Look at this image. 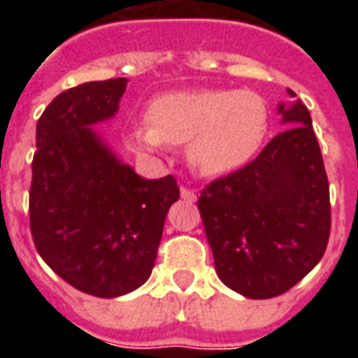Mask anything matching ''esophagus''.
<instances>
[{"label":"esophagus","instance_id":"esophagus-1","mask_svg":"<svg viewBox=\"0 0 358 358\" xmlns=\"http://www.w3.org/2000/svg\"><path fill=\"white\" fill-rule=\"evenodd\" d=\"M180 195H182V199L187 203H194L197 199V195H195L194 189H187V187H180Z\"/></svg>","mask_w":358,"mask_h":358}]
</instances>
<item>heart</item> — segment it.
<instances>
[{
  "label": "heart",
  "mask_w": 358,
  "mask_h": 358,
  "mask_svg": "<svg viewBox=\"0 0 358 358\" xmlns=\"http://www.w3.org/2000/svg\"><path fill=\"white\" fill-rule=\"evenodd\" d=\"M268 130L264 101L248 90L169 92L148 107V122L128 130V145L155 155L186 145L187 163L203 176H224L255 157Z\"/></svg>",
  "instance_id": "1"
}]
</instances>
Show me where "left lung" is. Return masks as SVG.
I'll use <instances>...</instances> for the list:
<instances>
[{
    "instance_id": "left-lung-1",
    "label": "left lung",
    "mask_w": 358,
    "mask_h": 358,
    "mask_svg": "<svg viewBox=\"0 0 358 358\" xmlns=\"http://www.w3.org/2000/svg\"><path fill=\"white\" fill-rule=\"evenodd\" d=\"M278 115L284 132L253 163L210 182L197 201L218 278L249 299L293 287L330 238V187L310 113L293 99Z\"/></svg>"
}]
</instances>
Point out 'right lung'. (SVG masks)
I'll return each mask as SVG.
<instances>
[{
	"instance_id": "add662e5",
	"label": "right lung",
	"mask_w": 358,
	"mask_h": 358,
	"mask_svg": "<svg viewBox=\"0 0 358 358\" xmlns=\"http://www.w3.org/2000/svg\"><path fill=\"white\" fill-rule=\"evenodd\" d=\"M126 78L86 82L59 94L36 124L30 230L57 276L113 299L148 282L174 176L145 180L107 145L95 124L118 113Z\"/></svg>"
}]
</instances>
